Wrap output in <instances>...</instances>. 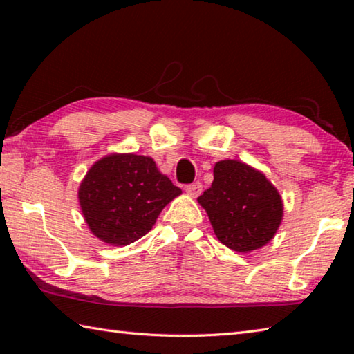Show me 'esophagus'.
Masks as SVG:
<instances>
[{
  "label": "esophagus",
  "mask_w": 354,
  "mask_h": 354,
  "mask_svg": "<svg viewBox=\"0 0 354 354\" xmlns=\"http://www.w3.org/2000/svg\"><path fill=\"white\" fill-rule=\"evenodd\" d=\"M201 190H203V185H201V183H194V184H189L187 187H185V194L187 195H190L192 198H196V196H198L200 194H201Z\"/></svg>",
  "instance_id": "esophagus-1"
}]
</instances>
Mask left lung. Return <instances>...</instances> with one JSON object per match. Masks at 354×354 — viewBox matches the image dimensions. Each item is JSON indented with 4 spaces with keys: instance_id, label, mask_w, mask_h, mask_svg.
Here are the masks:
<instances>
[{
    "instance_id": "obj_1",
    "label": "left lung",
    "mask_w": 354,
    "mask_h": 354,
    "mask_svg": "<svg viewBox=\"0 0 354 354\" xmlns=\"http://www.w3.org/2000/svg\"><path fill=\"white\" fill-rule=\"evenodd\" d=\"M198 203L218 241L237 253H251L270 242L284 214L277 187L262 171L236 159L215 164L212 185Z\"/></svg>"
}]
</instances>
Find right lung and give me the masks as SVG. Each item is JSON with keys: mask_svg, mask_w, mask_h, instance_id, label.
Listing matches in <instances>:
<instances>
[{"mask_svg": "<svg viewBox=\"0 0 354 354\" xmlns=\"http://www.w3.org/2000/svg\"><path fill=\"white\" fill-rule=\"evenodd\" d=\"M183 192L153 158L113 153L97 160L80 184L77 200L95 237L122 247L151 231L169 203Z\"/></svg>", "mask_w": 354, "mask_h": 354, "instance_id": "1", "label": "right lung"}]
</instances>
